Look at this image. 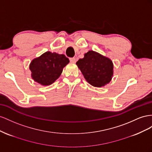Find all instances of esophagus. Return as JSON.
I'll return each instance as SVG.
<instances>
[{"label":"esophagus","instance_id":"esophagus-1","mask_svg":"<svg viewBox=\"0 0 152 152\" xmlns=\"http://www.w3.org/2000/svg\"><path fill=\"white\" fill-rule=\"evenodd\" d=\"M70 62L71 63H76V58H70Z\"/></svg>","mask_w":152,"mask_h":152}]
</instances>
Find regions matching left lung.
<instances>
[{
    "mask_svg": "<svg viewBox=\"0 0 152 152\" xmlns=\"http://www.w3.org/2000/svg\"><path fill=\"white\" fill-rule=\"evenodd\" d=\"M76 65L86 81L95 87H102L111 81L113 76V64L111 60L98 52L89 50Z\"/></svg>",
    "mask_w": 152,
    "mask_h": 152,
    "instance_id": "obj_1",
    "label": "left lung"
}]
</instances>
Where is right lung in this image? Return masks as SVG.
<instances>
[{"label":"right lung","mask_w":152,"mask_h":152,"mask_svg":"<svg viewBox=\"0 0 152 152\" xmlns=\"http://www.w3.org/2000/svg\"><path fill=\"white\" fill-rule=\"evenodd\" d=\"M69 63V58L64 55L46 51L30 62L31 77L41 85H50L58 78L64 67Z\"/></svg>","instance_id":"obj_1"}]
</instances>
